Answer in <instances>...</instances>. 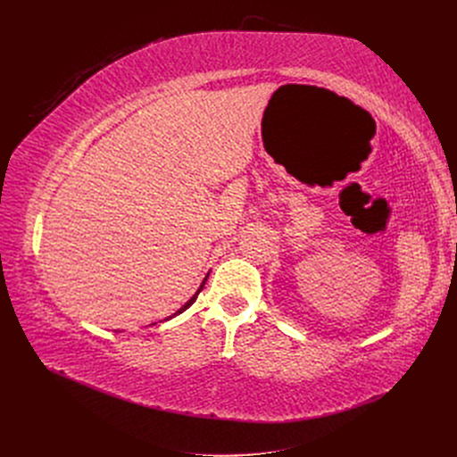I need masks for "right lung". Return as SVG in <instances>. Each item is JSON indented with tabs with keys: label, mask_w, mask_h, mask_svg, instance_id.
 <instances>
[{
	"label": "right lung",
	"mask_w": 457,
	"mask_h": 457,
	"mask_svg": "<svg viewBox=\"0 0 457 457\" xmlns=\"http://www.w3.org/2000/svg\"><path fill=\"white\" fill-rule=\"evenodd\" d=\"M207 278H209V274H207V276H205V279H204V283H202V285H200V289H198V293H196V295H195V296H192V298H190V300H188V302H187V303H185V305H183V307H181V309H179V311H178V313H176V315H179V313H183V311H185V309H188V307H190V305H192V303H195V302H196V298H198V295H200V293H202V289H204V285H205V281H207Z\"/></svg>",
	"instance_id": "obj_1"
}]
</instances>
